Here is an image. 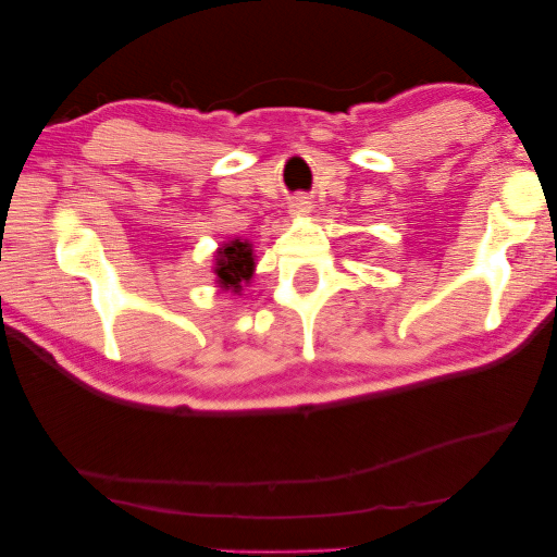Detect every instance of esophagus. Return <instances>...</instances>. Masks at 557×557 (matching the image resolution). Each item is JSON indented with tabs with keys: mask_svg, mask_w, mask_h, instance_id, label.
Here are the masks:
<instances>
[{
	"mask_svg": "<svg viewBox=\"0 0 557 557\" xmlns=\"http://www.w3.org/2000/svg\"><path fill=\"white\" fill-rule=\"evenodd\" d=\"M288 211L294 213V216H306V213H311V201H308L306 196H296V199L290 201Z\"/></svg>",
	"mask_w": 557,
	"mask_h": 557,
	"instance_id": "obj_1",
	"label": "esophagus"
}]
</instances>
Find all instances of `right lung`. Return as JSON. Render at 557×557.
Wrapping results in <instances>:
<instances>
[{"instance_id":"add662e5","label":"right lung","mask_w":557,"mask_h":557,"mask_svg":"<svg viewBox=\"0 0 557 557\" xmlns=\"http://www.w3.org/2000/svg\"><path fill=\"white\" fill-rule=\"evenodd\" d=\"M256 261H253V246L249 242H242V238H234L221 246L216 251V284L219 288L231 290V294H242L244 284H249L253 276Z\"/></svg>"}]
</instances>
